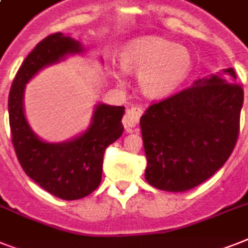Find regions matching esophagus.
<instances>
[{"instance_id": "esophagus-1", "label": "esophagus", "mask_w": 248, "mask_h": 248, "mask_svg": "<svg viewBox=\"0 0 248 248\" xmlns=\"http://www.w3.org/2000/svg\"><path fill=\"white\" fill-rule=\"evenodd\" d=\"M143 114V109L140 107H130V108L126 109V113H124V120H122V124L126 128L135 127L136 124H139L140 117Z\"/></svg>"}]
</instances>
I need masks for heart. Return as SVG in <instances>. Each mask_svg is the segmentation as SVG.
Here are the masks:
<instances>
[{
  "mask_svg": "<svg viewBox=\"0 0 248 248\" xmlns=\"http://www.w3.org/2000/svg\"><path fill=\"white\" fill-rule=\"evenodd\" d=\"M120 65L127 73H138L144 95L163 97L184 82L192 71L193 58L188 48L162 37H143L128 42L120 52ZM118 82L124 75L114 68Z\"/></svg>",
  "mask_w": 248,
  "mask_h": 248,
  "instance_id": "1",
  "label": "heart"
}]
</instances>
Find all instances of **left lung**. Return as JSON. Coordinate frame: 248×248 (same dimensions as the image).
I'll return each mask as SVG.
<instances>
[{
    "label": "left lung",
    "mask_w": 248,
    "mask_h": 248,
    "mask_svg": "<svg viewBox=\"0 0 248 248\" xmlns=\"http://www.w3.org/2000/svg\"><path fill=\"white\" fill-rule=\"evenodd\" d=\"M233 68L152 104L140 118L147 155L145 180L157 189L185 192L227 162L239 134L243 89Z\"/></svg>",
    "instance_id": "8db88e82"
}]
</instances>
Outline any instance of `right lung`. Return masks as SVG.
Masks as SVG:
<instances>
[{"label":"right lung","mask_w":248,"mask_h":248,"mask_svg":"<svg viewBox=\"0 0 248 248\" xmlns=\"http://www.w3.org/2000/svg\"><path fill=\"white\" fill-rule=\"evenodd\" d=\"M83 51L72 37L60 32L50 34L25 58L9 95L10 128L19 163L41 188L65 201L83 198L99 186L105 149L124 132V107L97 104L85 132L69 141L46 143L29 127L23 97L25 85L41 69Z\"/></svg>","instance_id":"obj_1"}]
</instances>
